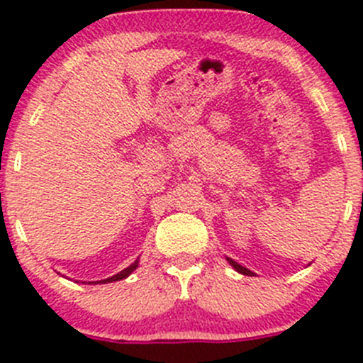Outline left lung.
Returning <instances> with one entry per match:
<instances>
[{"mask_svg":"<svg viewBox=\"0 0 363 363\" xmlns=\"http://www.w3.org/2000/svg\"><path fill=\"white\" fill-rule=\"evenodd\" d=\"M228 262H230V265H231V267L235 269V271H239L240 274H246V276H255V272H253V271H250V269L242 267V265H240V264H237L235 260H231V258H228Z\"/></svg>","mask_w":363,"mask_h":363,"instance_id":"8db88e82","label":"left lung"}]
</instances>
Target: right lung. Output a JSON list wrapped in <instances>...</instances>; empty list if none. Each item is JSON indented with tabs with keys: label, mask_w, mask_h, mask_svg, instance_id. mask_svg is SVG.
<instances>
[{
	"label": "right lung",
	"mask_w": 363,
	"mask_h": 363,
	"mask_svg": "<svg viewBox=\"0 0 363 363\" xmlns=\"http://www.w3.org/2000/svg\"><path fill=\"white\" fill-rule=\"evenodd\" d=\"M137 265H139V260L133 262L132 265H128L126 269H123V271H121V272H117L116 276H110V278L101 279V281H92V283H112V281H119V279H124V278H128V276L132 274V272L137 269Z\"/></svg>",
	"instance_id": "obj_1"
}]
</instances>
